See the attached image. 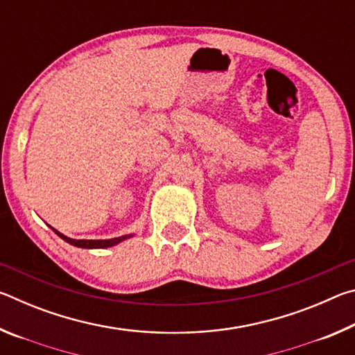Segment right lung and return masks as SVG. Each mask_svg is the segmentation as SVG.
<instances>
[{
  "label": "right lung",
  "mask_w": 355,
  "mask_h": 355,
  "mask_svg": "<svg viewBox=\"0 0 355 355\" xmlns=\"http://www.w3.org/2000/svg\"><path fill=\"white\" fill-rule=\"evenodd\" d=\"M51 230L55 232L59 238L64 239L65 243L75 245V248H81V249H106V248H112V245H116L119 243L125 241V239H128V238L133 236V235H123V236L111 238V239H73V238H69V236L62 235V233L58 232L56 228L51 227Z\"/></svg>",
  "instance_id": "obj_1"
}]
</instances>
